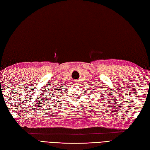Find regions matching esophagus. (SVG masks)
Instances as JSON below:
<instances>
[{"label": "esophagus", "mask_w": 150, "mask_h": 150, "mask_svg": "<svg viewBox=\"0 0 150 150\" xmlns=\"http://www.w3.org/2000/svg\"><path fill=\"white\" fill-rule=\"evenodd\" d=\"M74 84H75V85H76V84H77V82H75Z\"/></svg>", "instance_id": "1"}]
</instances>
